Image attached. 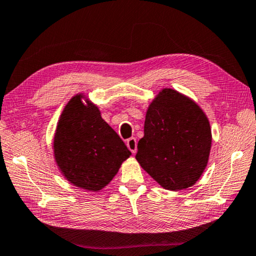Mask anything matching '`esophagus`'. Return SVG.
Instances as JSON below:
<instances>
[{
    "instance_id": "34e87169",
    "label": "esophagus",
    "mask_w": 256,
    "mask_h": 256,
    "mask_svg": "<svg viewBox=\"0 0 256 256\" xmlns=\"http://www.w3.org/2000/svg\"><path fill=\"white\" fill-rule=\"evenodd\" d=\"M126 146H128V148L131 150L132 154L136 152V138H130V139H128Z\"/></svg>"
}]
</instances>
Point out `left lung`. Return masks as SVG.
<instances>
[{
    "label": "left lung",
    "instance_id": "obj_1",
    "mask_svg": "<svg viewBox=\"0 0 256 256\" xmlns=\"http://www.w3.org/2000/svg\"><path fill=\"white\" fill-rule=\"evenodd\" d=\"M210 146L212 132L202 109L189 96L165 88L146 112L136 158L158 184L178 192L200 180Z\"/></svg>",
    "mask_w": 256,
    "mask_h": 256
}]
</instances>
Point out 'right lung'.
I'll return each mask as SVG.
<instances>
[{"label": "right lung", "instance_id": "add662e5", "mask_svg": "<svg viewBox=\"0 0 256 256\" xmlns=\"http://www.w3.org/2000/svg\"><path fill=\"white\" fill-rule=\"evenodd\" d=\"M83 93L68 101L54 138L56 163L64 179L88 192L104 189L131 152Z\"/></svg>", "mask_w": 256, "mask_h": 256}]
</instances>
